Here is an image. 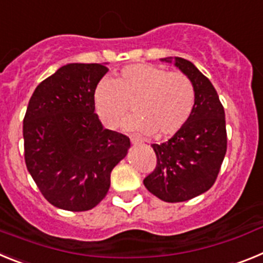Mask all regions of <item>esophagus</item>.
<instances>
[{
	"label": "esophagus",
	"mask_w": 263,
	"mask_h": 263,
	"mask_svg": "<svg viewBox=\"0 0 263 263\" xmlns=\"http://www.w3.org/2000/svg\"><path fill=\"white\" fill-rule=\"evenodd\" d=\"M130 142H132V145L138 146V145H142V139L137 138V137H132V138H130Z\"/></svg>",
	"instance_id": "esophagus-1"
}]
</instances>
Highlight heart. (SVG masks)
Masks as SVG:
<instances>
[{"mask_svg": "<svg viewBox=\"0 0 263 263\" xmlns=\"http://www.w3.org/2000/svg\"><path fill=\"white\" fill-rule=\"evenodd\" d=\"M93 101L100 120L109 129H116L133 105L136 116L125 122V129L163 138L178 133L190 120L195 88L182 72L133 64L121 69L115 80L100 81Z\"/></svg>", "mask_w": 263, "mask_h": 263, "instance_id": "1", "label": "heart"}]
</instances>
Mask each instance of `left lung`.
<instances>
[{
    "mask_svg": "<svg viewBox=\"0 0 263 263\" xmlns=\"http://www.w3.org/2000/svg\"><path fill=\"white\" fill-rule=\"evenodd\" d=\"M188 76L195 88V106L187 124L167 142L152 145L157 167L143 180L148 191L167 203H179L208 191L227 153L225 111L215 87L183 58H163Z\"/></svg>",
    "mask_w": 263,
    "mask_h": 263,
    "instance_id": "1",
    "label": "left lung"
}]
</instances>
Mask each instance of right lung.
<instances>
[{"mask_svg":"<svg viewBox=\"0 0 263 263\" xmlns=\"http://www.w3.org/2000/svg\"><path fill=\"white\" fill-rule=\"evenodd\" d=\"M99 63H69L35 88L23 120L25 162L48 203L89 211L106 196L110 173L130 139L104 129L95 90L109 71Z\"/></svg>","mask_w":263,"mask_h":263,"instance_id":"1","label":"right lung"}]
</instances>
